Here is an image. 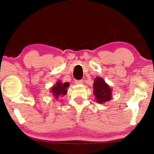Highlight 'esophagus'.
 Returning a JSON list of instances; mask_svg holds the SVG:
<instances>
[{"mask_svg": "<svg viewBox=\"0 0 154 154\" xmlns=\"http://www.w3.org/2000/svg\"><path fill=\"white\" fill-rule=\"evenodd\" d=\"M75 83L77 84H82L84 83V81L82 79H80V80H75Z\"/></svg>", "mask_w": 154, "mask_h": 154, "instance_id": "34e87169", "label": "esophagus"}]
</instances>
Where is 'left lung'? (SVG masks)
I'll list each match as a JSON object with an SVG mask.
<instances>
[{
    "instance_id": "8db88e82",
    "label": "left lung",
    "mask_w": 154,
    "mask_h": 154,
    "mask_svg": "<svg viewBox=\"0 0 154 154\" xmlns=\"http://www.w3.org/2000/svg\"><path fill=\"white\" fill-rule=\"evenodd\" d=\"M93 94L95 96L96 102L104 104L111 100L112 90L102 77H96L93 83Z\"/></svg>"
}]
</instances>
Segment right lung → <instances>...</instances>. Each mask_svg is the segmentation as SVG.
I'll return each mask as SVG.
<instances>
[{
    "instance_id": "1",
    "label": "right lung",
    "mask_w": 154,
    "mask_h": 154,
    "mask_svg": "<svg viewBox=\"0 0 154 154\" xmlns=\"http://www.w3.org/2000/svg\"><path fill=\"white\" fill-rule=\"evenodd\" d=\"M69 86V83L65 82L62 83L60 81L57 82L56 84L51 88V92L52 95L54 96L55 99H58L59 95H65L67 93V88Z\"/></svg>"
}]
</instances>
